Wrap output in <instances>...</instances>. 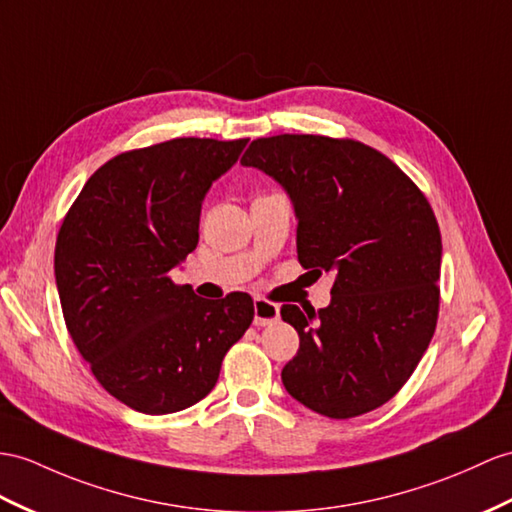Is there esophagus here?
Here are the masks:
<instances>
[{
	"instance_id": "1",
	"label": "esophagus",
	"mask_w": 512,
	"mask_h": 512,
	"mask_svg": "<svg viewBox=\"0 0 512 512\" xmlns=\"http://www.w3.org/2000/svg\"><path fill=\"white\" fill-rule=\"evenodd\" d=\"M280 319V306L269 302L265 297L254 299V323L256 326H269Z\"/></svg>"
}]
</instances>
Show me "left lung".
<instances>
[{
  "mask_svg": "<svg viewBox=\"0 0 512 512\" xmlns=\"http://www.w3.org/2000/svg\"><path fill=\"white\" fill-rule=\"evenodd\" d=\"M241 165L289 193L299 265L334 278L326 308L280 310L299 334L284 389L330 419L386 404L413 376L439 317L443 247L426 195L393 160L352 139H256Z\"/></svg>",
  "mask_w": 512,
  "mask_h": 512,
  "instance_id": "left-lung-1",
  "label": "left lung"
}]
</instances>
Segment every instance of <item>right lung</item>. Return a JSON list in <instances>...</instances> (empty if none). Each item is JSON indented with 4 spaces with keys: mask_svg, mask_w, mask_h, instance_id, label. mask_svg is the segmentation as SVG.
<instances>
[{
    "mask_svg": "<svg viewBox=\"0 0 512 512\" xmlns=\"http://www.w3.org/2000/svg\"><path fill=\"white\" fill-rule=\"evenodd\" d=\"M245 145L189 136L123 152L62 219L54 273L67 330L97 382L139 413L204 400L254 319L247 293L202 299L169 276L197 247L208 189Z\"/></svg>",
    "mask_w": 512,
    "mask_h": 512,
    "instance_id": "add662e5",
    "label": "right lung"
}]
</instances>
